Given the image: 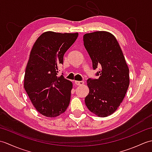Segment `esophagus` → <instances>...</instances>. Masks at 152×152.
Segmentation results:
<instances>
[{
    "label": "esophagus",
    "instance_id": "esophagus-1",
    "mask_svg": "<svg viewBox=\"0 0 152 152\" xmlns=\"http://www.w3.org/2000/svg\"><path fill=\"white\" fill-rule=\"evenodd\" d=\"M75 83L77 86H82L84 83L83 81H75Z\"/></svg>",
    "mask_w": 152,
    "mask_h": 152
}]
</instances>
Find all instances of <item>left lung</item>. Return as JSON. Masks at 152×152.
<instances>
[{
  "mask_svg": "<svg viewBox=\"0 0 152 152\" xmlns=\"http://www.w3.org/2000/svg\"><path fill=\"white\" fill-rule=\"evenodd\" d=\"M97 79L87 80L89 89L85 99L90 111L99 117L113 114L120 105L129 85V70L118 42L108 32L96 31L83 36Z\"/></svg>",
  "mask_w": 152,
  "mask_h": 152,
  "instance_id": "left-lung-1",
  "label": "left lung"
}]
</instances>
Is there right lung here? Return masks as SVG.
Wrapping results in <instances>:
<instances>
[{"instance_id": "right-lung-1", "label": "right lung", "mask_w": 152, "mask_h": 152, "mask_svg": "<svg viewBox=\"0 0 152 152\" xmlns=\"http://www.w3.org/2000/svg\"><path fill=\"white\" fill-rule=\"evenodd\" d=\"M78 33L48 31L42 34L32 48L25 70L24 88L37 110L55 118L66 111L70 101L72 83L57 76L66 51Z\"/></svg>"}]
</instances>
